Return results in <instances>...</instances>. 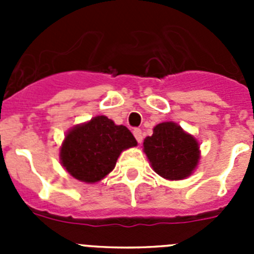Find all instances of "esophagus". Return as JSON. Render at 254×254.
Here are the masks:
<instances>
[{
    "label": "esophagus",
    "mask_w": 254,
    "mask_h": 254,
    "mask_svg": "<svg viewBox=\"0 0 254 254\" xmlns=\"http://www.w3.org/2000/svg\"><path fill=\"white\" fill-rule=\"evenodd\" d=\"M133 136H134V137H136V140H137L138 143L142 142L143 134H142V131H141L140 128H134L133 129Z\"/></svg>",
    "instance_id": "obj_1"
}]
</instances>
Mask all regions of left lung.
I'll return each mask as SVG.
<instances>
[{
    "mask_svg": "<svg viewBox=\"0 0 254 254\" xmlns=\"http://www.w3.org/2000/svg\"><path fill=\"white\" fill-rule=\"evenodd\" d=\"M143 152L156 174L168 181L192 176L201 159L199 143L178 123L161 122L143 140Z\"/></svg>",
    "mask_w": 254,
    "mask_h": 254,
    "instance_id": "1",
    "label": "left lung"
}]
</instances>
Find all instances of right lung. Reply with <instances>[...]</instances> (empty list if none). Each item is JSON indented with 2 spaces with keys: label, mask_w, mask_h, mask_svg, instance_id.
Segmentation results:
<instances>
[{
  "label": "right lung",
  "mask_w": 254,
  "mask_h": 254,
  "mask_svg": "<svg viewBox=\"0 0 254 254\" xmlns=\"http://www.w3.org/2000/svg\"><path fill=\"white\" fill-rule=\"evenodd\" d=\"M134 146L137 141L126 126L96 116L68 129L60 147V160L69 176L94 185L116 168L125 150Z\"/></svg>",
  "instance_id": "obj_1"
}]
</instances>
